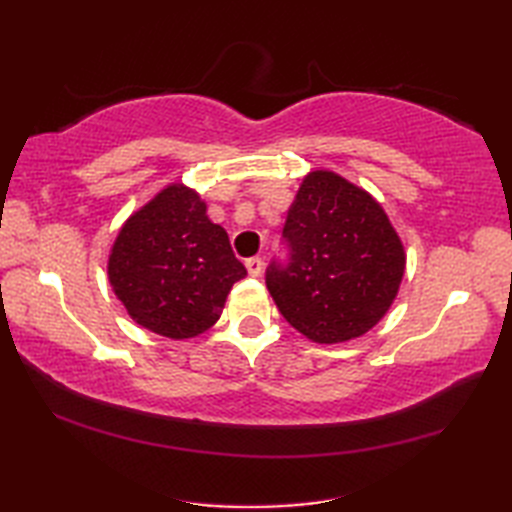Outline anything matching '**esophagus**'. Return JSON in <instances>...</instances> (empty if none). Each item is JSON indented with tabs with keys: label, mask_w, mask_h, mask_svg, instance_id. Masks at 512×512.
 <instances>
[{
	"label": "esophagus",
	"mask_w": 512,
	"mask_h": 512,
	"mask_svg": "<svg viewBox=\"0 0 512 512\" xmlns=\"http://www.w3.org/2000/svg\"><path fill=\"white\" fill-rule=\"evenodd\" d=\"M246 268H248L250 277H259V275H262V268H264V259L262 257H250V259H246Z\"/></svg>",
	"instance_id": "obj_1"
}]
</instances>
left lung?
<instances>
[{
    "label": "left lung",
    "mask_w": 512,
    "mask_h": 512,
    "mask_svg": "<svg viewBox=\"0 0 512 512\" xmlns=\"http://www.w3.org/2000/svg\"><path fill=\"white\" fill-rule=\"evenodd\" d=\"M266 286L284 319L317 343L372 330L394 301L405 250L372 195L332 171L303 180Z\"/></svg>",
    "instance_id": "left-lung-1"
}]
</instances>
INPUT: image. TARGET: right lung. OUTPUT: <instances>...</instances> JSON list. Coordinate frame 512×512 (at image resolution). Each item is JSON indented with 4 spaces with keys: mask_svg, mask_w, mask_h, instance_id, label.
<instances>
[{
    "mask_svg": "<svg viewBox=\"0 0 512 512\" xmlns=\"http://www.w3.org/2000/svg\"><path fill=\"white\" fill-rule=\"evenodd\" d=\"M107 273L132 319L169 339H191L220 319L246 268L198 193L171 184L121 228Z\"/></svg>",
    "mask_w": 512,
    "mask_h": 512,
    "instance_id": "right-lung-1",
    "label": "right lung"
}]
</instances>
